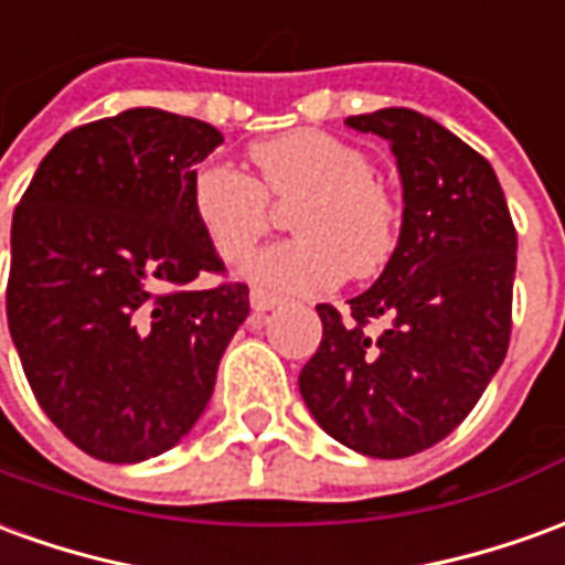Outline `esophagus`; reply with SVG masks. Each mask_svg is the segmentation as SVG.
<instances>
[{
  "label": "esophagus",
  "instance_id": "obj_1",
  "mask_svg": "<svg viewBox=\"0 0 565 565\" xmlns=\"http://www.w3.org/2000/svg\"><path fill=\"white\" fill-rule=\"evenodd\" d=\"M279 301H282V298H279L276 291H267V289H252L249 291L252 310H258V313H264V310H274Z\"/></svg>",
  "mask_w": 565,
  "mask_h": 565
}]
</instances>
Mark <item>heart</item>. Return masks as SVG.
Segmentation results:
<instances>
[{"label": "heart", "instance_id": "b5f03b06", "mask_svg": "<svg viewBox=\"0 0 565 565\" xmlns=\"http://www.w3.org/2000/svg\"><path fill=\"white\" fill-rule=\"evenodd\" d=\"M255 175L231 163L191 173L188 203L203 237L237 262L267 234L274 206H289L295 237L270 243L243 264L252 282L319 295L343 276H377L402 239V203L359 148L322 130H291L249 148Z\"/></svg>", "mask_w": 565, "mask_h": 565}]
</instances>
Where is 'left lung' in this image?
<instances>
[{
  "label": "left lung",
  "mask_w": 565,
  "mask_h": 565,
  "mask_svg": "<svg viewBox=\"0 0 565 565\" xmlns=\"http://www.w3.org/2000/svg\"><path fill=\"white\" fill-rule=\"evenodd\" d=\"M347 124L392 142L402 239L347 310L316 307L322 340L298 386L331 438L402 459L447 438L502 365L518 231L490 161L438 121L380 109Z\"/></svg>",
  "instance_id": "left-lung-1"
}]
</instances>
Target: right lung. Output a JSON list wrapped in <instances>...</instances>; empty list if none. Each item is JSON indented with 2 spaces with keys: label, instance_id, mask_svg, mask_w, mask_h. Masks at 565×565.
<instances>
[{
  "label": "right lung",
  "instance_id": "right-lung-1",
  "mask_svg": "<svg viewBox=\"0 0 565 565\" xmlns=\"http://www.w3.org/2000/svg\"><path fill=\"white\" fill-rule=\"evenodd\" d=\"M222 134L161 109L75 127L11 218L8 331L35 402L78 450L142 462L198 423L249 286L225 274L188 203Z\"/></svg>",
  "mask_w": 565,
  "mask_h": 565
}]
</instances>
